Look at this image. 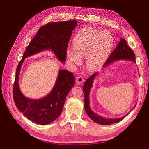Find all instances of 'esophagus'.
Here are the masks:
<instances>
[{"mask_svg": "<svg viewBox=\"0 0 149 149\" xmlns=\"http://www.w3.org/2000/svg\"><path fill=\"white\" fill-rule=\"evenodd\" d=\"M84 81V79L82 77V76H78L77 78H76V83L77 84H81Z\"/></svg>", "mask_w": 149, "mask_h": 149, "instance_id": "obj_1", "label": "esophagus"}]
</instances>
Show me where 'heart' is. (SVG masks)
<instances>
[{"instance_id": "b5f03b06", "label": "heart", "mask_w": 149, "mask_h": 149, "mask_svg": "<svg viewBox=\"0 0 149 149\" xmlns=\"http://www.w3.org/2000/svg\"><path fill=\"white\" fill-rule=\"evenodd\" d=\"M114 47V39L107 31L84 27L78 31L73 40V48L67 49V58L72 65H79L86 56L88 69L100 68L109 58Z\"/></svg>"}]
</instances>
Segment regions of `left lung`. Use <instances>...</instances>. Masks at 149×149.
<instances>
[{"label":"left lung","mask_w":149,"mask_h":149,"mask_svg":"<svg viewBox=\"0 0 149 149\" xmlns=\"http://www.w3.org/2000/svg\"><path fill=\"white\" fill-rule=\"evenodd\" d=\"M121 60H130L134 63H136L135 54L134 52L132 50V49L127 45V43L126 42L125 38L120 39V42L118 43L116 49L112 52V53L110 55L109 58H108L104 65H103V68L107 67L109 65H111L112 63ZM97 74V73L93 74L89 78L86 80V81L84 82V84L83 85V89L84 95V109L86 111V112L88 116L94 122H95L96 123L100 124L101 125H109L114 123H118L122 120H123L129 112L127 114L119 118H106L98 115L97 114L95 113V112H94L91 110V107H90V102L89 98L90 90H91L93 86L94 80L95 79ZM136 104L134 106L133 109H134V107H136Z\"/></svg>","instance_id":"left-lung-1"}]
</instances>
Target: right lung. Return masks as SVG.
<instances>
[{
	"mask_svg": "<svg viewBox=\"0 0 149 149\" xmlns=\"http://www.w3.org/2000/svg\"><path fill=\"white\" fill-rule=\"evenodd\" d=\"M77 26L76 20L55 22L42 26L25 49L17 66L13 88V97L17 109L35 123L47 125L55 120L61 113L66 97L74 84L71 72L60 70L55 85L48 94L33 100L25 97L19 88V74L25 58L45 50H52L60 62L66 59V50L72 31Z\"/></svg>",
	"mask_w": 149,
	"mask_h": 149,
	"instance_id": "add662e5",
	"label": "right lung"
}]
</instances>
